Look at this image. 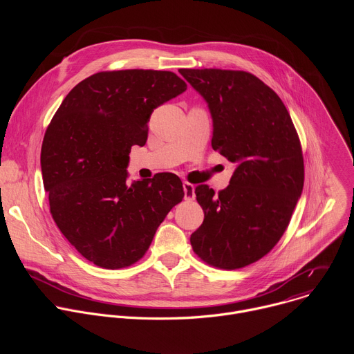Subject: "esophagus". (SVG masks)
<instances>
[{"label":"esophagus","mask_w":354,"mask_h":354,"mask_svg":"<svg viewBox=\"0 0 354 354\" xmlns=\"http://www.w3.org/2000/svg\"><path fill=\"white\" fill-rule=\"evenodd\" d=\"M183 190H185V198L193 200L194 198V185L189 182H183Z\"/></svg>","instance_id":"esophagus-1"}]
</instances>
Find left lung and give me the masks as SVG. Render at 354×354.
<instances>
[{
    "label": "left lung",
    "mask_w": 354,
    "mask_h": 354,
    "mask_svg": "<svg viewBox=\"0 0 354 354\" xmlns=\"http://www.w3.org/2000/svg\"><path fill=\"white\" fill-rule=\"evenodd\" d=\"M209 104L214 151L238 167L218 194L194 189L205 221L192 235L194 254L225 270L262 259L280 241L304 186L298 133L279 95L239 70L180 68Z\"/></svg>",
    "instance_id": "1"
}]
</instances>
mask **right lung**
<instances>
[{
	"label": "right lung",
	"instance_id": "right-lung-1",
	"mask_svg": "<svg viewBox=\"0 0 354 354\" xmlns=\"http://www.w3.org/2000/svg\"><path fill=\"white\" fill-rule=\"evenodd\" d=\"M172 71H100L77 84L50 122L40 153L52 217L80 254L104 269L138 262L185 192L174 174L126 183L151 113L186 91Z\"/></svg>",
	"mask_w": 354,
	"mask_h": 354
}]
</instances>
